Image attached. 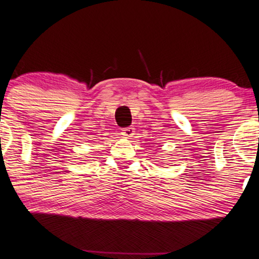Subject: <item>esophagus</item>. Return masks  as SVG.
<instances>
[{
    "instance_id": "esophagus-1",
    "label": "esophagus",
    "mask_w": 259,
    "mask_h": 259,
    "mask_svg": "<svg viewBox=\"0 0 259 259\" xmlns=\"http://www.w3.org/2000/svg\"><path fill=\"white\" fill-rule=\"evenodd\" d=\"M121 135L125 138H131L135 135V128H134V126H129V128L122 129Z\"/></svg>"
}]
</instances>
